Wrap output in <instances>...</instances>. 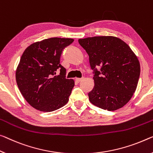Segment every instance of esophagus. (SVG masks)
<instances>
[{
  "label": "esophagus",
  "mask_w": 153,
  "mask_h": 153,
  "mask_svg": "<svg viewBox=\"0 0 153 153\" xmlns=\"http://www.w3.org/2000/svg\"><path fill=\"white\" fill-rule=\"evenodd\" d=\"M83 79H84L83 77H82V78H76V79H75V80H76V82H78V83H79V82L81 81Z\"/></svg>",
  "instance_id": "1"
}]
</instances>
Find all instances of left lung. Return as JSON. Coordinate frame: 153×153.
<instances>
[{"mask_svg":"<svg viewBox=\"0 0 153 153\" xmlns=\"http://www.w3.org/2000/svg\"><path fill=\"white\" fill-rule=\"evenodd\" d=\"M89 55L94 70V87L88 96L95 106L115 111L127 103L135 93L140 74V64L127 44L114 36L79 39ZM101 67L98 71L96 67Z\"/></svg>","mask_w":153,"mask_h":153,"instance_id":"obj_1","label":"left lung"}]
</instances>
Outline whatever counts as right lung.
Wrapping results in <instances>:
<instances>
[{
	"mask_svg": "<svg viewBox=\"0 0 153 153\" xmlns=\"http://www.w3.org/2000/svg\"><path fill=\"white\" fill-rule=\"evenodd\" d=\"M73 42L71 38L51 37L30 44L23 53L16 69V83L35 109L51 112L68 102L74 81L65 78L66 70L60 64V57ZM58 70L60 73L56 75Z\"/></svg>",
	"mask_w": 153,
	"mask_h": 153,
	"instance_id": "1",
	"label": "right lung"
}]
</instances>
